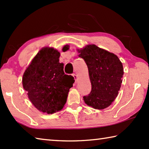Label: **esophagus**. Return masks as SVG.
Wrapping results in <instances>:
<instances>
[{
	"label": "esophagus",
	"instance_id": "1",
	"mask_svg": "<svg viewBox=\"0 0 149 149\" xmlns=\"http://www.w3.org/2000/svg\"><path fill=\"white\" fill-rule=\"evenodd\" d=\"M72 76L74 77V79H75V82H76V81H77V75L76 74H72Z\"/></svg>",
	"mask_w": 149,
	"mask_h": 149
}]
</instances>
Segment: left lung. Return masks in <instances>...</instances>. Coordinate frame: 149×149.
Here are the masks:
<instances>
[{
    "label": "left lung",
    "mask_w": 149,
    "mask_h": 149,
    "mask_svg": "<svg viewBox=\"0 0 149 149\" xmlns=\"http://www.w3.org/2000/svg\"><path fill=\"white\" fill-rule=\"evenodd\" d=\"M79 52L87 65L91 83V91L84 96V101L95 109H104L120 91L123 75L122 62L116 55L95 45H87Z\"/></svg>",
    "instance_id": "left-lung-1"
}]
</instances>
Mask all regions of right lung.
<instances>
[{
	"label": "right lung",
	"mask_w": 149,
	"mask_h": 149,
	"mask_svg": "<svg viewBox=\"0 0 149 149\" xmlns=\"http://www.w3.org/2000/svg\"><path fill=\"white\" fill-rule=\"evenodd\" d=\"M65 45L63 50H68ZM60 52L53 48H43L25 71L22 84L32 104L44 113L53 114L62 109L75 80L64 72L59 62Z\"/></svg>",
	"instance_id": "1"
}]
</instances>
